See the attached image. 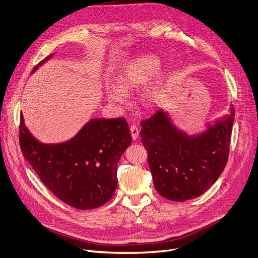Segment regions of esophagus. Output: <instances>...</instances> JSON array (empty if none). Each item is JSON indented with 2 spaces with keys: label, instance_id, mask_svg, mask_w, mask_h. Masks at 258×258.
Segmentation results:
<instances>
[{
  "label": "esophagus",
  "instance_id": "34e87169",
  "mask_svg": "<svg viewBox=\"0 0 258 258\" xmlns=\"http://www.w3.org/2000/svg\"><path fill=\"white\" fill-rule=\"evenodd\" d=\"M130 132H131V136H132V139L133 140H138V138H139V128L136 126V125H133V126H131L130 127Z\"/></svg>",
  "mask_w": 258,
  "mask_h": 258
}]
</instances>
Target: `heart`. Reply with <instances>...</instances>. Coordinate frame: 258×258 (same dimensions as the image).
Masks as SVG:
<instances>
[{
	"label": "heart",
	"instance_id": "obj_1",
	"mask_svg": "<svg viewBox=\"0 0 258 258\" xmlns=\"http://www.w3.org/2000/svg\"><path fill=\"white\" fill-rule=\"evenodd\" d=\"M160 67V59L145 56L132 60L122 69L118 76V86L109 88V98L115 104H126L128 94L147 84L156 75ZM167 75L161 72L144 93V99L149 105H158L166 95Z\"/></svg>",
	"mask_w": 258,
	"mask_h": 258
}]
</instances>
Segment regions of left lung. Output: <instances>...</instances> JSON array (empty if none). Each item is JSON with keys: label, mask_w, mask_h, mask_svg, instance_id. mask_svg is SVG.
Listing matches in <instances>:
<instances>
[{"label": "left lung", "mask_w": 258, "mask_h": 258, "mask_svg": "<svg viewBox=\"0 0 258 258\" xmlns=\"http://www.w3.org/2000/svg\"><path fill=\"white\" fill-rule=\"evenodd\" d=\"M234 107L200 135L188 136L176 128L167 112L157 111L142 120V143L157 191L171 201L197 198L222 173L230 152Z\"/></svg>", "instance_id": "obj_1"}]
</instances>
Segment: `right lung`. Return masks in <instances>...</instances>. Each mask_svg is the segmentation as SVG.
Masks as SVG:
<instances>
[{
  "instance_id": "add662e5",
  "label": "right lung",
  "mask_w": 258,
  "mask_h": 258,
  "mask_svg": "<svg viewBox=\"0 0 258 258\" xmlns=\"http://www.w3.org/2000/svg\"><path fill=\"white\" fill-rule=\"evenodd\" d=\"M19 141L24 158L57 198L77 210H92L114 195L117 163L132 138L125 118H93L73 139L43 144L28 131L21 114Z\"/></svg>"
}]
</instances>
